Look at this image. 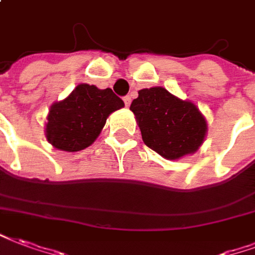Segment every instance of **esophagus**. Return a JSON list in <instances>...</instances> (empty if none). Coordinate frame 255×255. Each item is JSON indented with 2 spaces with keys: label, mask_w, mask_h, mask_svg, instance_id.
Masks as SVG:
<instances>
[{
  "label": "esophagus",
  "mask_w": 255,
  "mask_h": 255,
  "mask_svg": "<svg viewBox=\"0 0 255 255\" xmlns=\"http://www.w3.org/2000/svg\"><path fill=\"white\" fill-rule=\"evenodd\" d=\"M124 104H126V107H129V105H131V97H129V96H126V97H124Z\"/></svg>",
  "instance_id": "obj_1"
}]
</instances>
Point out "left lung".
I'll return each mask as SVG.
<instances>
[{
	"mask_svg": "<svg viewBox=\"0 0 255 255\" xmlns=\"http://www.w3.org/2000/svg\"><path fill=\"white\" fill-rule=\"evenodd\" d=\"M131 104L147 147L169 161L195 154L204 143L208 124L196 104L162 86L137 92Z\"/></svg>",
	"mask_w": 255,
	"mask_h": 255,
	"instance_id": "1",
	"label": "left lung"
}]
</instances>
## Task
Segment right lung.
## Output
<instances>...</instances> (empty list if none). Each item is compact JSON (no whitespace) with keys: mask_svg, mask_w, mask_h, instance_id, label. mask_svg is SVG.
Instances as JSON below:
<instances>
[{"mask_svg":"<svg viewBox=\"0 0 255 255\" xmlns=\"http://www.w3.org/2000/svg\"><path fill=\"white\" fill-rule=\"evenodd\" d=\"M123 107V100L112 89L80 84L65 100L51 105L46 123L47 140L60 151H81L99 137L109 115Z\"/></svg>","mask_w":255,"mask_h":255,"instance_id":"1","label":"right lung"}]
</instances>
